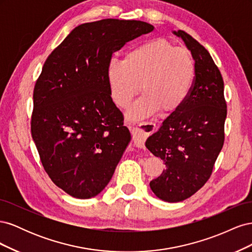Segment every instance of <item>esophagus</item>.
Masks as SVG:
<instances>
[{"label":"esophagus","instance_id":"1","mask_svg":"<svg viewBox=\"0 0 252 252\" xmlns=\"http://www.w3.org/2000/svg\"><path fill=\"white\" fill-rule=\"evenodd\" d=\"M156 129V125L152 122H141L134 127H130L132 133L133 143L136 147H143L145 140H146L149 134L154 132Z\"/></svg>","mask_w":252,"mask_h":252}]
</instances>
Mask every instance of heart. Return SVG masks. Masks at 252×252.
<instances>
[{"mask_svg": "<svg viewBox=\"0 0 252 252\" xmlns=\"http://www.w3.org/2000/svg\"><path fill=\"white\" fill-rule=\"evenodd\" d=\"M194 78L190 51L162 37L135 45L126 51L124 60L111 59L106 66L109 94L118 107L126 108L141 87L144 91L128 111L131 120L158 110L163 114L180 110L191 94Z\"/></svg>", "mask_w": 252, "mask_h": 252, "instance_id": "1", "label": "heart"}]
</instances>
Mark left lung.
Returning <instances> with one entry per match:
<instances>
[{"instance_id":"1","label":"left lung","mask_w":252,"mask_h":252,"mask_svg":"<svg viewBox=\"0 0 252 252\" xmlns=\"http://www.w3.org/2000/svg\"><path fill=\"white\" fill-rule=\"evenodd\" d=\"M173 33L182 37L194 60L192 90L184 106L171 113L145 144L166 165L162 174L150 182V188L169 203L188 199L209 180L224 145L227 116L224 81L209 52L183 30Z\"/></svg>"}]
</instances>
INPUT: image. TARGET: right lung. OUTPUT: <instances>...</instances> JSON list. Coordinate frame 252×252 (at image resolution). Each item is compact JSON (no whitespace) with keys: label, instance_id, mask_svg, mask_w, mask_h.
<instances>
[{"label":"right lung","instance_id":"right-lung-1","mask_svg":"<svg viewBox=\"0 0 252 252\" xmlns=\"http://www.w3.org/2000/svg\"><path fill=\"white\" fill-rule=\"evenodd\" d=\"M154 28L135 20L85 23L45 61L33 89L32 135L45 171L73 197L100 193L130 142L106 66L126 42Z\"/></svg>","mask_w":252,"mask_h":252}]
</instances>
